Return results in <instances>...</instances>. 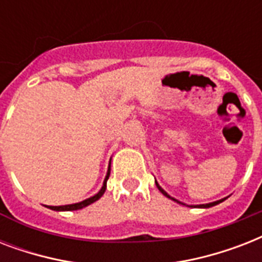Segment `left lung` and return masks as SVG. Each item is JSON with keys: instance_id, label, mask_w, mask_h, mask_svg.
Wrapping results in <instances>:
<instances>
[{"instance_id": "1", "label": "left lung", "mask_w": 262, "mask_h": 262, "mask_svg": "<svg viewBox=\"0 0 262 262\" xmlns=\"http://www.w3.org/2000/svg\"><path fill=\"white\" fill-rule=\"evenodd\" d=\"M155 183H156V186H158V189H159V190L162 191V193H163L164 195H166V197H168V199H171L172 201H177V203H178V204H183V203H181V201H178V200H175V199H172V197H170V195H168L167 193H166V191H164L163 189H162V187L159 186V183L156 182V181H155ZM224 200H226V199H223V200H219V201H215V203H209V204H201V205H187V207H197V208H211V207H213V205H217V204H220V203H222V201H224ZM183 205H185V204H183Z\"/></svg>"}]
</instances>
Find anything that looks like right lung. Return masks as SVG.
<instances>
[{"label": "right lung", "mask_w": 262, "mask_h": 262, "mask_svg": "<svg viewBox=\"0 0 262 262\" xmlns=\"http://www.w3.org/2000/svg\"><path fill=\"white\" fill-rule=\"evenodd\" d=\"M108 177H110V166H108V170H107V175H106V178H104V182H103L102 189H100L96 194L90 197V199L84 200V201H81V203L69 204V205H59V207H47V208H50V209H53V211H77V209H81V208L87 207V205H90V204L95 203L96 200L100 199V197L103 195V193L106 191V185H107V179H108Z\"/></svg>", "instance_id": "1"}]
</instances>
